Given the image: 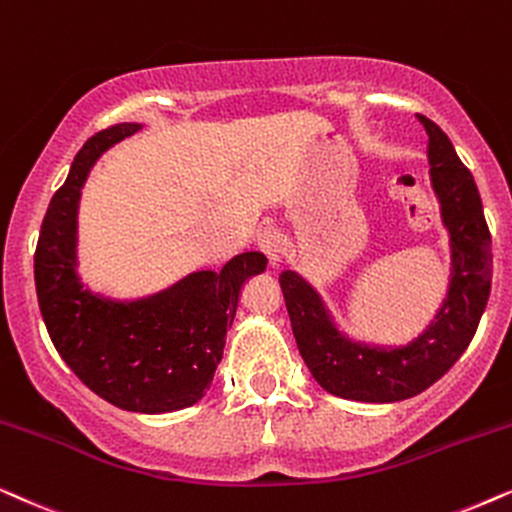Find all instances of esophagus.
<instances>
[{"label":"esophagus","mask_w":512,"mask_h":512,"mask_svg":"<svg viewBox=\"0 0 512 512\" xmlns=\"http://www.w3.org/2000/svg\"><path fill=\"white\" fill-rule=\"evenodd\" d=\"M257 248L267 255L271 267H281L283 255H285V243H283V236L278 234L276 229L260 231V236H257Z\"/></svg>","instance_id":"34e87169"}]
</instances>
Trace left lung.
Returning a JSON list of instances; mask_svg holds the SVG:
<instances>
[{"label":"left lung","instance_id":"1","mask_svg":"<svg viewBox=\"0 0 512 512\" xmlns=\"http://www.w3.org/2000/svg\"><path fill=\"white\" fill-rule=\"evenodd\" d=\"M419 121L428 133L431 182L452 245L447 299L426 332L398 349L351 342L302 276L283 271L278 278L297 349L313 379L337 398L398 403L426 391L468 349L492 290V236L473 175L440 126L421 114Z\"/></svg>","mask_w":512,"mask_h":512}]
</instances>
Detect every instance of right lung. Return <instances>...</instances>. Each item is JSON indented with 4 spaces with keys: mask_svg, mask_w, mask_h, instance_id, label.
Instances as JSON below:
<instances>
[{
    "mask_svg": "<svg viewBox=\"0 0 512 512\" xmlns=\"http://www.w3.org/2000/svg\"><path fill=\"white\" fill-rule=\"evenodd\" d=\"M138 128L109 126L74 156L39 231L34 285L51 342L70 370L121 410L163 414L206 395L243 283L267 269V257L243 252L220 274L196 271L138 302H114L84 290L74 271L81 187L98 156Z\"/></svg>",
    "mask_w": 512,
    "mask_h": 512,
    "instance_id": "1",
    "label": "right lung"
}]
</instances>
